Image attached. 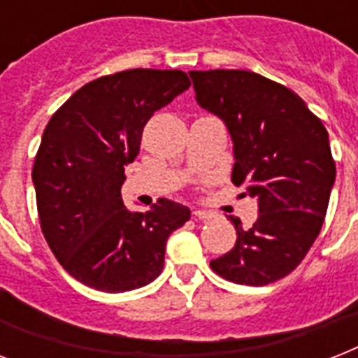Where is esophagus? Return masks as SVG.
Masks as SVG:
<instances>
[{
	"label": "esophagus",
	"instance_id": "esophagus-1",
	"mask_svg": "<svg viewBox=\"0 0 358 358\" xmlns=\"http://www.w3.org/2000/svg\"><path fill=\"white\" fill-rule=\"evenodd\" d=\"M193 213H195V217H199V219H212V217H215V213L210 212V210H193Z\"/></svg>",
	"mask_w": 358,
	"mask_h": 358
}]
</instances>
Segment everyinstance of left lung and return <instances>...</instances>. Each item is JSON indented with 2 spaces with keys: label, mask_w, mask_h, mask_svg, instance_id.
<instances>
[{
  "label": "left lung",
  "mask_w": 358,
  "mask_h": 358,
  "mask_svg": "<svg viewBox=\"0 0 358 358\" xmlns=\"http://www.w3.org/2000/svg\"><path fill=\"white\" fill-rule=\"evenodd\" d=\"M196 102L224 120L234 141L232 184L258 202L250 229L210 262L219 277L247 286L277 282L299 266L325 221L334 165L323 122L288 87L249 70L189 72Z\"/></svg>",
  "instance_id": "left-lung-1"
}]
</instances>
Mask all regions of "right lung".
<instances>
[{
    "instance_id": "1",
    "label": "right lung",
    "mask_w": 358,
    "mask_h": 358,
    "mask_svg": "<svg viewBox=\"0 0 358 358\" xmlns=\"http://www.w3.org/2000/svg\"><path fill=\"white\" fill-rule=\"evenodd\" d=\"M189 85L182 70L102 76L76 91L42 134L33 165L41 230L64 271L89 288L119 294L152 282L167 238L189 219V208L167 199L129 212L120 195L146 122Z\"/></svg>"
}]
</instances>
